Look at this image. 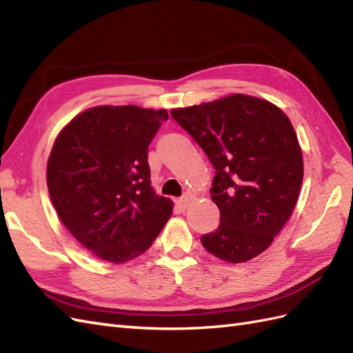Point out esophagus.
Masks as SVG:
<instances>
[{
  "mask_svg": "<svg viewBox=\"0 0 353 353\" xmlns=\"http://www.w3.org/2000/svg\"><path fill=\"white\" fill-rule=\"evenodd\" d=\"M175 203H176V206L181 209V211H185V209H187L188 205H190V200H188L187 197H183V199H178Z\"/></svg>",
  "mask_w": 353,
  "mask_h": 353,
  "instance_id": "1",
  "label": "esophagus"
}]
</instances>
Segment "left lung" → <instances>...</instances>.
<instances>
[{
  "label": "left lung",
  "instance_id": "left-lung-1",
  "mask_svg": "<svg viewBox=\"0 0 353 353\" xmlns=\"http://www.w3.org/2000/svg\"><path fill=\"white\" fill-rule=\"evenodd\" d=\"M215 169L211 197L220 225L200 237L227 263H245L268 250L287 224L303 183V154L283 111L236 93L170 111Z\"/></svg>",
  "mask_w": 353,
  "mask_h": 353
}]
</instances>
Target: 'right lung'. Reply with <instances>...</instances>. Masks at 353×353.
<instances>
[{"label": "right lung", "instance_id": "right-lung-1", "mask_svg": "<svg viewBox=\"0 0 353 353\" xmlns=\"http://www.w3.org/2000/svg\"><path fill=\"white\" fill-rule=\"evenodd\" d=\"M166 110L94 107L56 138L47 187L61 221L85 250L110 263L144 254L172 214L151 187L148 145Z\"/></svg>", "mask_w": 353, "mask_h": 353}]
</instances>
